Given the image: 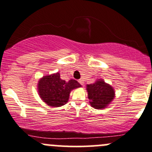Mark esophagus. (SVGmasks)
I'll return each mask as SVG.
<instances>
[{"label": "esophagus", "instance_id": "obj_1", "mask_svg": "<svg viewBox=\"0 0 152 152\" xmlns=\"http://www.w3.org/2000/svg\"><path fill=\"white\" fill-rule=\"evenodd\" d=\"M79 83H80L82 85H84V84H85V83H84V81L82 80V79H79Z\"/></svg>", "mask_w": 152, "mask_h": 152}]
</instances>
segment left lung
Listing matches in <instances>:
<instances>
[{
    "mask_svg": "<svg viewBox=\"0 0 152 152\" xmlns=\"http://www.w3.org/2000/svg\"><path fill=\"white\" fill-rule=\"evenodd\" d=\"M86 90L90 104L95 109L105 108L115 97L113 88L104 79H98L94 84L87 85Z\"/></svg>",
    "mask_w": 152,
    "mask_h": 152,
    "instance_id": "left-lung-1",
    "label": "left lung"
}]
</instances>
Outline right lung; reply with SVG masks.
Returning a JSON list of instances; mask_svg holds the SVG:
<instances>
[{
    "instance_id": "add662e5",
    "label": "right lung",
    "mask_w": 152,
    "mask_h": 152,
    "mask_svg": "<svg viewBox=\"0 0 152 152\" xmlns=\"http://www.w3.org/2000/svg\"><path fill=\"white\" fill-rule=\"evenodd\" d=\"M37 89L44 102L53 107H61L68 102L70 94L73 90L82 87L74 79L62 80L58 72L44 76L38 82Z\"/></svg>"
}]
</instances>
